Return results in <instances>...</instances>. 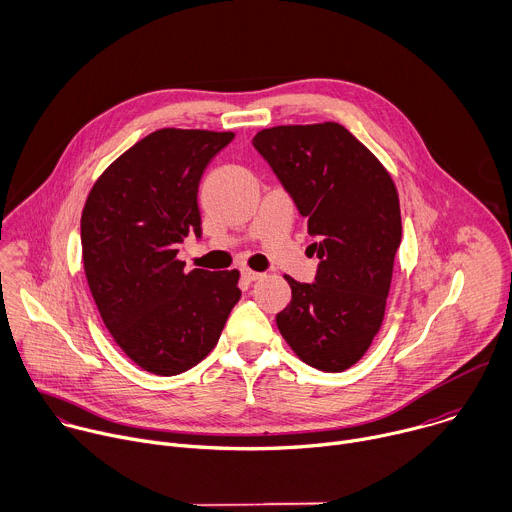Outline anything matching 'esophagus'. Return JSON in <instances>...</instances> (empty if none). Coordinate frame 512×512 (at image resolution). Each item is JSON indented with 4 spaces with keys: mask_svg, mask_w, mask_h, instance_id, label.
Returning a JSON list of instances; mask_svg holds the SVG:
<instances>
[{
    "mask_svg": "<svg viewBox=\"0 0 512 512\" xmlns=\"http://www.w3.org/2000/svg\"><path fill=\"white\" fill-rule=\"evenodd\" d=\"M242 276H244V280H248V282H256V280H260L264 274L262 272H254V270H242Z\"/></svg>",
    "mask_w": 512,
    "mask_h": 512,
    "instance_id": "1",
    "label": "esophagus"
}]
</instances>
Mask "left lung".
Listing matches in <instances>:
<instances>
[{"label":"left lung","instance_id":"obj_1","mask_svg":"<svg viewBox=\"0 0 512 512\" xmlns=\"http://www.w3.org/2000/svg\"><path fill=\"white\" fill-rule=\"evenodd\" d=\"M254 149L309 224L319 268L296 282L276 315L284 341L321 371L355 365L377 335L401 242L399 197L377 157L343 125H282L260 131Z\"/></svg>","mask_w":512,"mask_h":512}]
</instances>
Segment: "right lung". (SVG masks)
Instances as JSON below:
<instances>
[{"instance_id": "right-lung-1", "label": "right lung", "mask_w": 512, "mask_h": 512, "mask_svg": "<svg viewBox=\"0 0 512 512\" xmlns=\"http://www.w3.org/2000/svg\"><path fill=\"white\" fill-rule=\"evenodd\" d=\"M234 133L159 129L92 185L82 262L102 323L141 369L177 375L218 343L240 300L238 270L185 272L177 246L201 236L197 187Z\"/></svg>"}]
</instances>
